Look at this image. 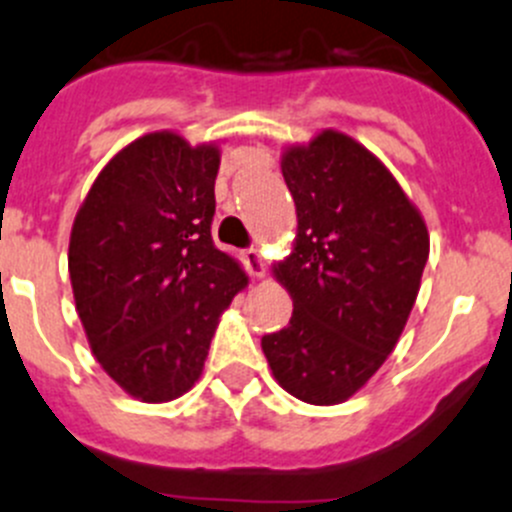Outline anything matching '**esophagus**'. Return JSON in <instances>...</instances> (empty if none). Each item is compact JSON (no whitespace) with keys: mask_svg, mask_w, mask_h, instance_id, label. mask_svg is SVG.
<instances>
[{"mask_svg":"<svg viewBox=\"0 0 512 512\" xmlns=\"http://www.w3.org/2000/svg\"><path fill=\"white\" fill-rule=\"evenodd\" d=\"M244 266L246 271H249V276L256 278V281H261V278L266 276V263H263V256L258 249L244 251Z\"/></svg>","mask_w":512,"mask_h":512,"instance_id":"1","label":"esophagus"}]
</instances>
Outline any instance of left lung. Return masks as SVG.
I'll return each instance as SVG.
<instances>
[{
    "instance_id": "obj_1",
    "label": "left lung",
    "mask_w": 512,
    "mask_h": 512,
    "mask_svg": "<svg viewBox=\"0 0 512 512\" xmlns=\"http://www.w3.org/2000/svg\"><path fill=\"white\" fill-rule=\"evenodd\" d=\"M281 171L298 229L271 271L293 313L261 348L283 391L336 406L396 348L421 291L428 226L388 166L338 129L288 144Z\"/></svg>"
}]
</instances>
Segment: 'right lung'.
<instances>
[{"instance_id": "obj_1", "label": "right lung", "mask_w": 512, "mask_h": 512, "mask_svg": "<svg viewBox=\"0 0 512 512\" xmlns=\"http://www.w3.org/2000/svg\"><path fill=\"white\" fill-rule=\"evenodd\" d=\"M216 141L161 129L116 151L69 236V278L91 353L141 403H169L201 378L211 338L249 286L211 241Z\"/></svg>"}]
</instances>
